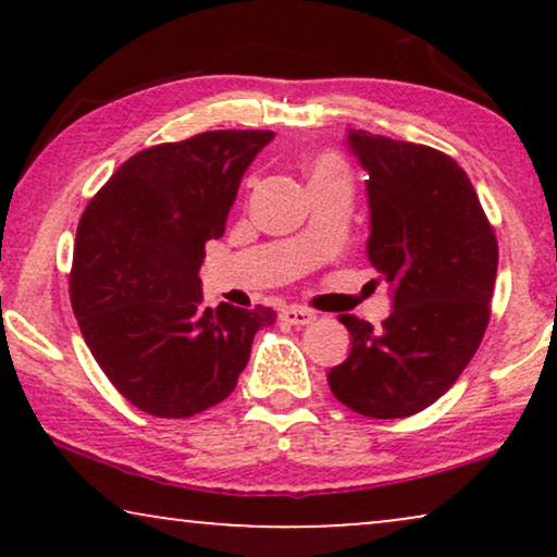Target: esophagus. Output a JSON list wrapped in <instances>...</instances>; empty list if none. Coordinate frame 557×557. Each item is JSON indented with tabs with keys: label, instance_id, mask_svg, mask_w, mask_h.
I'll return each instance as SVG.
<instances>
[{
	"label": "esophagus",
	"instance_id": "34e87169",
	"mask_svg": "<svg viewBox=\"0 0 557 557\" xmlns=\"http://www.w3.org/2000/svg\"><path fill=\"white\" fill-rule=\"evenodd\" d=\"M281 319H284V322H288V324H294V326H307V324L314 322L317 314H314V311L304 309V307H286V309H281Z\"/></svg>",
	"mask_w": 557,
	"mask_h": 557
}]
</instances>
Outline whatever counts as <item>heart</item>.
Instances as JSON below:
<instances>
[{"mask_svg":"<svg viewBox=\"0 0 557 557\" xmlns=\"http://www.w3.org/2000/svg\"><path fill=\"white\" fill-rule=\"evenodd\" d=\"M314 177H347V170L337 154H319L311 162V180Z\"/></svg>","mask_w":557,"mask_h":557,"instance_id":"heart-1","label":"heart"}]
</instances>
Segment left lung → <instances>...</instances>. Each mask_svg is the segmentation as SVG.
I'll return each mask as SVG.
<instances>
[{
  "instance_id": "8db88e82",
  "label": "left lung",
  "mask_w": 557,
  "mask_h": 557,
  "mask_svg": "<svg viewBox=\"0 0 557 557\" xmlns=\"http://www.w3.org/2000/svg\"><path fill=\"white\" fill-rule=\"evenodd\" d=\"M370 174L368 258L393 286L383 330L355 314L330 391L355 413L406 418L436 403L479 349L497 278V238L467 172L444 151L349 128Z\"/></svg>"
}]
</instances>
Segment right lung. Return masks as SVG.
Wrapping results in <instances>:
<instances>
[{
  "label": "right lung",
  "instance_id": "1",
  "mask_svg": "<svg viewBox=\"0 0 557 557\" xmlns=\"http://www.w3.org/2000/svg\"><path fill=\"white\" fill-rule=\"evenodd\" d=\"M273 132L157 144L111 174L78 223L71 304L83 339L128 403L202 413L238 385L269 307H202L205 243L225 233L243 172Z\"/></svg>",
  "mask_w": 557,
  "mask_h": 557
}]
</instances>
